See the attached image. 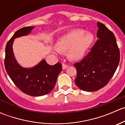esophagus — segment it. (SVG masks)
Segmentation results:
<instances>
[{"label": "esophagus", "instance_id": "esophagus-1", "mask_svg": "<svg viewBox=\"0 0 125 125\" xmlns=\"http://www.w3.org/2000/svg\"><path fill=\"white\" fill-rule=\"evenodd\" d=\"M69 66V65H68V64H66V63H62V68L63 70H65V69H66V68H68Z\"/></svg>", "mask_w": 125, "mask_h": 125}]
</instances>
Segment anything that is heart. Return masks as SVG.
<instances>
[{
	"label": "heart",
	"mask_w": 125,
	"mask_h": 125,
	"mask_svg": "<svg viewBox=\"0 0 125 125\" xmlns=\"http://www.w3.org/2000/svg\"><path fill=\"white\" fill-rule=\"evenodd\" d=\"M82 29H74L60 37L56 43V51L59 52L68 51L73 60L82 57L90 46L94 36L90 32H85Z\"/></svg>",
	"instance_id": "1"
}]
</instances>
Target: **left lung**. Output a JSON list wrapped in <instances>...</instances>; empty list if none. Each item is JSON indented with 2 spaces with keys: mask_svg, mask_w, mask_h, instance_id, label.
I'll return each instance as SVG.
<instances>
[{
  "mask_svg": "<svg viewBox=\"0 0 125 125\" xmlns=\"http://www.w3.org/2000/svg\"><path fill=\"white\" fill-rule=\"evenodd\" d=\"M98 40L91 51L74 66L77 70L75 84L85 91H95L108 83L120 62L116 39L104 24L97 22Z\"/></svg>",
  "mask_w": 125,
  "mask_h": 125,
  "instance_id": "obj_1",
  "label": "left lung"
}]
</instances>
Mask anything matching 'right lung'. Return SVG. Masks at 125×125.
I'll return each mask as SVG.
<instances>
[{"label":"right lung","instance_id":"1","mask_svg":"<svg viewBox=\"0 0 125 125\" xmlns=\"http://www.w3.org/2000/svg\"><path fill=\"white\" fill-rule=\"evenodd\" d=\"M34 26H26L16 31L5 47V67L16 86L31 96H42L50 93L62 70L61 63L50 65L45 60L32 68H23L17 63L12 51V43L16 37L27 35Z\"/></svg>","mask_w":125,"mask_h":125}]
</instances>
